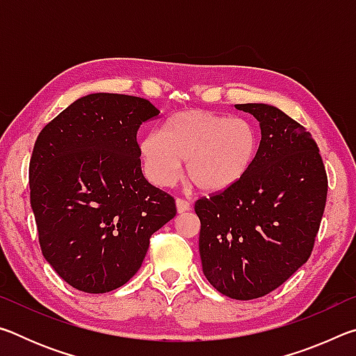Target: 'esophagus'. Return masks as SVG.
<instances>
[{"label":"esophagus","mask_w":356,"mask_h":356,"mask_svg":"<svg viewBox=\"0 0 356 356\" xmlns=\"http://www.w3.org/2000/svg\"><path fill=\"white\" fill-rule=\"evenodd\" d=\"M176 206H177L179 213H184V212H186V210H190V202L186 200H182V197H177Z\"/></svg>","instance_id":"34e87169"}]
</instances>
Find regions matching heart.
<instances>
[{"label": "heart", "instance_id": "1", "mask_svg": "<svg viewBox=\"0 0 356 356\" xmlns=\"http://www.w3.org/2000/svg\"><path fill=\"white\" fill-rule=\"evenodd\" d=\"M257 149V131L248 120L204 110L172 114L159 134H149L140 141L144 170L155 185L171 186L186 163L188 182L207 195L242 182Z\"/></svg>", "mask_w": 356, "mask_h": 356}]
</instances>
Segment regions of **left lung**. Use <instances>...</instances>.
Segmentation results:
<instances>
[{
    "label": "left lung",
    "mask_w": 356,
    "mask_h": 356,
    "mask_svg": "<svg viewBox=\"0 0 356 356\" xmlns=\"http://www.w3.org/2000/svg\"><path fill=\"white\" fill-rule=\"evenodd\" d=\"M261 125L250 172L195 202L202 270L216 291L252 300L275 291L308 261L327 202L328 177L314 138L265 104L236 105Z\"/></svg>",
    "instance_id": "8db88e82"
}]
</instances>
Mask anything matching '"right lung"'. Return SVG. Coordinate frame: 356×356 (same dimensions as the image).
<instances>
[{"mask_svg":"<svg viewBox=\"0 0 356 356\" xmlns=\"http://www.w3.org/2000/svg\"><path fill=\"white\" fill-rule=\"evenodd\" d=\"M149 100L89 94L48 122L29 161L31 207L42 254L88 293L124 286L176 201L143 176L138 130L159 118Z\"/></svg>","mask_w":356,"mask_h":356,"instance_id":"obj_1","label":"right lung"}]
</instances>
